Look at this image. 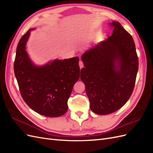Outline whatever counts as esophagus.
Here are the masks:
<instances>
[{
	"instance_id": "obj_1",
	"label": "esophagus",
	"mask_w": 153,
	"mask_h": 153,
	"mask_svg": "<svg viewBox=\"0 0 153 153\" xmlns=\"http://www.w3.org/2000/svg\"><path fill=\"white\" fill-rule=\"evenodd\" d=\"M79 66H80V69L83 67V66H84V64H83V62H82V61H81V60H80V61H79Z\"/></svg>"
}]
</instances>
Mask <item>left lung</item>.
I'll list each match as a JSON object with an SVG mask.
<instances>
[{
    "label": "left lung",
    "instance_id": "1",
    "mask_svg": "<svg viewBox=\"0 0 153 153\" xmlns=\"http://www.w3.org/2000/svg\"><path fill=\"white\" fill-rule=\"evenodd\" d=\"M108 39L85 52L80 78L92 112L106 115L126 103L135 87L138 59L132 36L117 22Z\"/></svg>",
    "mask_w": 153,
    "mask_h": 153
}]
</instances>
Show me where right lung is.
<instances>
[{
    "mask_svg": "<svg viewBox=\"0 0 153 153\" xmlns=\"http://www.w3.org/2000/svg\"><path fill=\"white\" fill-rule=\"evenodd\" d=\"M30 29L18 42L14 71L21 96L36 112L45 116H61L68 110V100L80 78L79 58L55 60L45 66L33 64L25 50Z\"/></svg>",
    "mask_w": 153,
    "mask_h": 153,
    "instance_id": "right-lung-1",
    "label": "right lung"
}]
</instances>
